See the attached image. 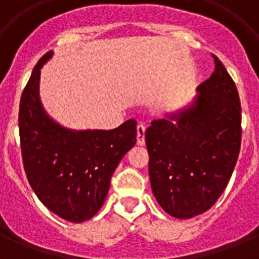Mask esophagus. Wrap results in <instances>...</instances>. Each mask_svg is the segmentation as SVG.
Returning a JSON list of instances; mask_svg holds the SVG:
<instances>
[{
	"label": "esophagus",
	"instance_id": "1",
	"mask_svg": "<svg viewBox=\"0 0 259 259\" xmlns=\"http://www.w3.org/2000/svg\"><path fill=\"white\" fill-rule=\"evenodd\" d=\"M137 144L138 145H145V126L142 123L137 126Z\"/></svg>",
	"mask_w": 259,
	"mask_h": 259
}]
</instances>
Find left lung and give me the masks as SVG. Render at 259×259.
<instances>
[{
    "label": "left lung",
    "instance_id": "obj_1",
    "mask_svg": "<svg viewBox=\"0 0 259 259\" xmlns=\"http://www.w3.org/2000/svg\"><path fill=\"white\" fill-rule=\"evenodd\" d=\"M197 87L195 101L154 119L146 129L152 191L170 217L189 219L219 199L237 164L242 138L241 102L219 59Z\"/></svg>",
    "mask_w": 259,
    "mask_h": 259
}]
</instances>
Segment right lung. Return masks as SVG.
Listing matches in <instances>:
<instances>
[{
    "mask_svg": "<svg viewBox=\"0 0 259 259\" xmlns=\"http://www.w3.org/2000/svg\"><path fill=\"white\" fill-rule=\"evenodd\" d=\"M34 66L22 91L18 130L22 162L30 187L42 204L72 223L89 221L109 192L110 179L137 141V122L113 130H71L47 115L38 97L40 68Z\"/></svg>",
    "mask_w": 259,
    "mask_h": 259,
    "instance_id": "right-lung-1",
    "label": "right lung"
}]
</instances>
